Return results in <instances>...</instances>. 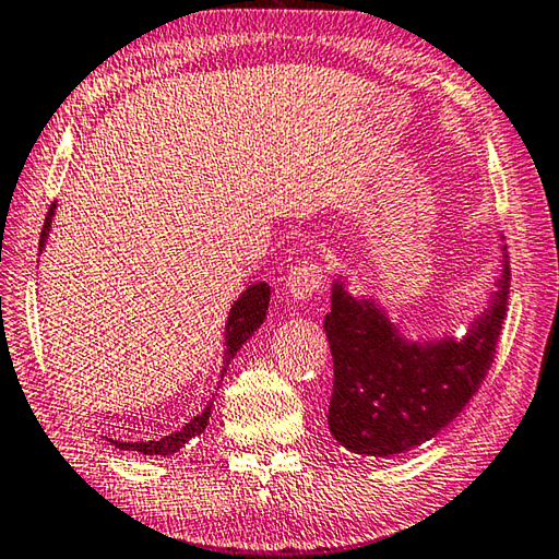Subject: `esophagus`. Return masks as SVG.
I'll list each match as a JSON object with an SVG mask.
<instances>
[{
    "instance_id": "1",
    "label": "esophagus",
    "mask_w": 559,
    "mask_h": 559,
    "mask_svg": "<svg viewBox=\"0 0 559 559\" xmlns=\"http://www.w3.org/2000/svg\"><path fill=\"white\" fill-rule=\"evenodd\" d=\"M324 281H326L324 266L314 259H305L300 264L293 266L290 276L286 281V288L293 300H310L317 293L324 290Z\"/></svg>"
}]
</instances>
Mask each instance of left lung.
<instances>
[{
  "instance_id": "left-lung-1",
  "label": "left lung",
  "mask_w": 559,
  "mask_h": 559,
  "mask_svg": "<svg viewBox=\"0 0 559 559\" xmlns=\"http://www.w3.org/2000/svg\"><path fill=\"white\" fill-rule=\"evenodd\" d=\"M509 254L492 305L463 341L415 346L370 300H355L334 283L324 331L334 355L329 430L355 454L394 456L447 427L488 377L507 317Z\"/></svg>"
}]
</instances>
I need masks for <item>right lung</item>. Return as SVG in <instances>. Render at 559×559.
<instances>
[{"mask_svg": "<svg viewBox=\"0 0 559 559\" xmlns=\"http://www.w3.org/2000/svg\"><path fill=\"white\" fill-rule=\"evenodd\" d=\"M55 209L57 204L52 201L50 211H47L45 216V225L40 230V249L45 247L47 240V233H50V223L55 216ZM269 298H271V288L266 283H254L252 288H247L242 293V298L233 305V310L228 314V326H225V365H223V374H225V367L235 358V353L242 348V343L254 334V331L264 324L266 319V310H269ZM209 415H211V406L204 408V413H199L192 423H187L180 432L168 435L158 439V442H112L115 447H120L124 451H141V454L146 456H170L175 451H180L189 439L201 435L206 430L209 425Z\"/></svg>", "mask_w": 559, "mask_h": 559, "instance_id": "add662e5", "label": "right lung"}]
</instances>
